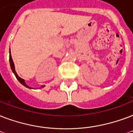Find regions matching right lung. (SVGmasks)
I'll return each instance as SVG.
<instances>
[{
    "instance_id": "1",
    "label": "right lung",
    "mask_w": 133,
    "mask_h": 133,
    "mask_svg": "<svg viewBox=\"0 0 133 133\" xmlns=\"http://www.w3.org/2000/svg\"><path fill=\"white\" fill-rule=\"evenodd\" d=\"M10 66H11V69H12V71H13V73L14 74V75H15V76H16V78H17V80H18L19 82H20L21 84H22L23 85H24L25 87H28V88H30V89H31V87H30L29 86H28L26 84H25V81L23 80V79H22L21 78H20L19 76L17 75V74H16V71H15V69H14V62H13V59H12V56H11V54H10ZM44 86H42V87H43Z\"/></svg>"
}]
</instances>
